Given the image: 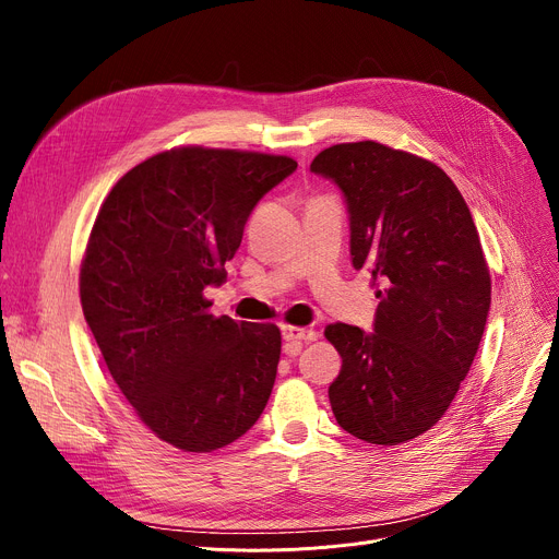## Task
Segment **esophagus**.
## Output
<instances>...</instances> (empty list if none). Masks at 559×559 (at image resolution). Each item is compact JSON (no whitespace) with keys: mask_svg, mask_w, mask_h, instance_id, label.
I'll use <instances>...</instances> for the list:
<instances>
[{"mask_svg":"<svg viewBox=\"0 0 559 559\" xmlns=\"http://www.w3.org/2000/svg\"><path fill=\"white\" fill-rule=\"evenodd\" d=\"M283 337H285V342H287V346H285L287 354H295V350L301 348L304 342H314L319 335H317V331H312V329L285 324V326H283Z\"/></svg>","mask_w":559,"mask_h":559,"instance_id":"34e87169","label":"esophagus"}]
</instances>
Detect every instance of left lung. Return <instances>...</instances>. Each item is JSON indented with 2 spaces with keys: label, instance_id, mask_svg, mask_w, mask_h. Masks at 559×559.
Instances as JSON below:
<instances>
[{
  "label": "left lung",
  "instance_id": "8db88e82",
  "mask_svg": "<svg viewBox=\"0 0 559 559\" xmlns=\"http://www.w3.org/2000/svg\"><path fill=\"white\" fill-rule=\"evenodd\" d=\"M310 169L342 188L354 267L380 299L373 333L324 331L342 356L333 415L362 442H409L444 417L480 346L491 276L478 228L447 171L409 152L342 142Z\"/></svg>",
  "mask_w": 559,
  "mask_h": 559
}]
</instances>
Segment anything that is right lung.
Segmentation results:
<instances>
[{"instance_id": "obj_1", "label": "right lung", "mask_w": 559, "mask_h": 559, "mask_svg": "<svg viewBox=\"0 0 559 559\" xmlns=\"http://www.w3.org/2000/svg\"><path fill=\"white\" fill-rule=\"evenodd\" d=\"M289 156L186 144L129 169L87 238L79 297L104 362L140 421L183 453L240 439L270 401L276 324L211 312L255 203Z\"/></svg>"}]
</instances>
